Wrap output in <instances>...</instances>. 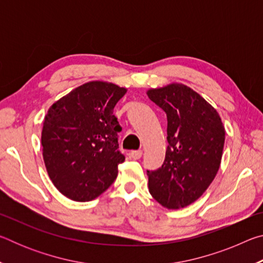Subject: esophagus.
Returning <instances> with one entry per match:
<instances>
[{
	"label": "esophagus",
	"mask_w": 263,
	"mask_h": 263,
	"mask_svg": "<svg viewBox=\"0 0 263 263\" xmlns=\"http://www.w3.org/2000/svg\"><path fill=\"white\" fill-rule=\"evenodd\" d=\"M130 154H131V158H132V159L138 160V159H140V158H141V155H142V151H140V149H138V151H132V152H131Z\"/></svg>",
	"instance_id": "1"
}]
</instances>
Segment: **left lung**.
I'll return each mask as SVG.
<instances>
[{
  "mask_svg": "<svg viewBox=\"0 0 263 263\" xmlns=\"http://www.w3.org/2000/svg\"><path fill=\"white\" fill-rule=\"evenodd\" d=\"M167 115L166 158L147 171L149 193L167 209H181L201 197L220 166L225 128L219 114L188 86L172 83L147 90Z\"/></svg>",
  "mask_w": 263,
  "mask_h": 263,
  "instance_id": "left-lung-1",
  "label": "left lung"
}]
</instances>
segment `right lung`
I'll list each match as a JSON object with an SVG mask.
<instances>
[{
	"label": "right lung",
	"instance_id": "right-lung-1",
	"mask_svg": "<svg viewBox=\"0 0 263 263\" xmlns=\"http://www.w3.org/2000/svg\"><path fill=\"white\" fill-rule=\"evenodd\" d=\"M126 88L104 81L87 82L51 105L42 131L48 176L73 201H91L114 183L122 127L114 115Z\"/></svg>",
	"mask_w": 263,
	"mask_h": 263
}]
</instances>
